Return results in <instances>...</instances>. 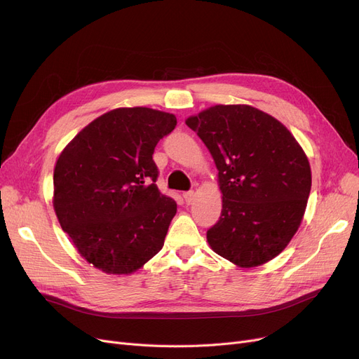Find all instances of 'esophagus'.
<instances>
[{
    "label": "esophagus",
    "instance_id": "1",
    "mask_svg": "<svg viewBox=\"0 0 359 359\" xmlns=\"http://www.w3.org/2000/svg\"><path fill=\"white\" fill-rule=\"evenodd\" d=\"M183 198H184L186 203H192V202H194V199H195V192H194V191L184 192V194H183Z\"/></svg>",
    "mask_w": 359,
    "mask_h": 359
}]
</instances>
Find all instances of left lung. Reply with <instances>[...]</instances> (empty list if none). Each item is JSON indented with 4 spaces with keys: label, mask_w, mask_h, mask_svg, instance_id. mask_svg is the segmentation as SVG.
<instances>
[{
    "label": "left lung",
    "mask_w": 359,
    "mask_h": 359,
    "mask_svg": "<svg viewBox=\"0 0 359 359\" xmlns=\"http://www.w3.org/2000/svg\"><path fill=\"white\" fill-rule=\"evenodd\" d=\"M186 125L210 149L218 170L222 211L206 231L215 253L252 268L278 256L298 230L311 170L291 132L248 104H218Z\"/></svg>",
    "instance_id": "1"
}]
</instances>
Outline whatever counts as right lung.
<instances>
[{
	"mask_svg": "<svg viewBox=\"0 0 359 359\" xmlns=\"http://www.w3.org/2000/svg\"><path fill=\"white\" fill-rule=\"evenodd\" d=\"M176 116L121 107L94 119L61 153L53 208L79 253L106 273L135 272L163 248L176 202L156 184L157 142Z\"/></svg>",
	"mask_w": 359,
	"mask_h": 359,
	"instance_id": "add662e5",
	"label": "right lung"
}]
</instances>
